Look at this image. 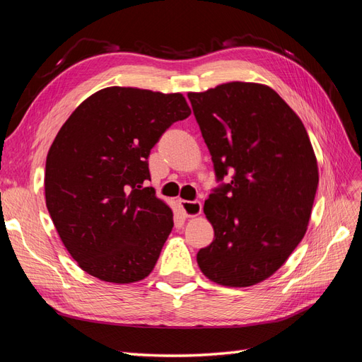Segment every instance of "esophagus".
Instances as JSON below:
<instances>
[{
    "mask_svg": "<svg viewBox=\"0 0 362 362\" xmlns=\"http://www.w3.org/2000/svg\"><path fill=\"white\" fill-rule=\"evenodd\" d=\"M180 206L185 216H188V218H194V216H199L202 214V203L199 200H194V202L180 200Z\"/></svg>",
    "mask_w": 362,
    "mask_h": 362,
    "instance_id": "34e87169",
    "label": "esophagus"
}]
</instances>
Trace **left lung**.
I'll list each match as a JSON object with an SVG mask.
<instances>
[{
	"label": "left lung",
	"mask_w": 362,
	"mask_h": 362,
	"mask_svg": "<svg viewBox=\"0 0 362 362\" xmlns=\"http://www.w3.org/2000/svg\"><path fill=\"white\" fill-rule=\"evenodd\" d=\"M216 180L204 202L214 241L200 249L203 274L224 286L270 277L306 233L318 185L303 122L272 88L230 81L189 92Z\"/></svg>",
	"instance_id": "obj_1"
}]
</instances>
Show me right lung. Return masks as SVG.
I'll return each instance as SVG.
<instances>
[{"label": "right lung", "mask_w": 362, "mask_h": 362, "mask_svg": "<svg viewBox=\"0 0 362 362\" xmlns=\"http://www.w3.org/2000/svg\"><path fill=\"white\" fill-rule=\"evenodd\" d=\"M191 115L182 94L105 88L71 113L51 144L45 202L81 270L112 284L147 277L173 229V211L150 180L151 148Z\"/></svg>", "instance_id": "right-lung-1"}]
</instances>
